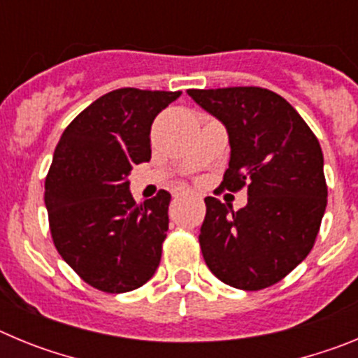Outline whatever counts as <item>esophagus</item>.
Listing matches in <instances>:
<instances>
[{
	"label": "esophagus",
	"mask_w": 358,
	"mask_h": 358,
	"mask_svg": "<svg viewBox=\"0 0 358 358\" xmlns=\"http://www.w3.org/2000/svg\"><path fill=\"white\" fill-rule=\"evenodd\" d=\"M185 197H189L188 192H177V194L173 195V199H185Z\"/></svg>",
	"instance_id": "esophagus-1"
}]
</instances>
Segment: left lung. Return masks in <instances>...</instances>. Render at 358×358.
<instances>
[{"mask_svg": "<svg viewBox=\"0 0 358 358\" xmlns=\"http://www.w3.org/2000/svg\"><path fill=\"white\" fill-rule=\"evenodd\" d=\"M188 94L227 129L231 157L220 189H248V204L238 211L217 197L204 199V262L226 285L267 289L314 248L328 197L321 145L274 91L249 85Z\"/></svg>", "mask_w": 358, "mask_h": 358, "instance_id": "1", "label": "left lung"}]
</instances>
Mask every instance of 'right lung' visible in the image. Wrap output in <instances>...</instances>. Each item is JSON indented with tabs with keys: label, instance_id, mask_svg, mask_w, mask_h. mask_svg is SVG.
I'll return each mask as SVG.
<instances>
[{
	"label": "right lung",
	"instance_id": "add662e5",
	"mask_svg": "<svg viewBox=\"0 0 358 358\" xmlns=\"http://www.w3.org/2000/svg\"><path fill=\"white\" fill-rule=\"evenodd\" d=\"M181 91L122 87L85 107L62 132L44 182L57 251L94 289L131 292L161 260L170 194L136 204L132 164L150 159L152 122Z\"/></svg>",
	"mask_w": 358,
	"mask_h": 358
}]
</instances>
